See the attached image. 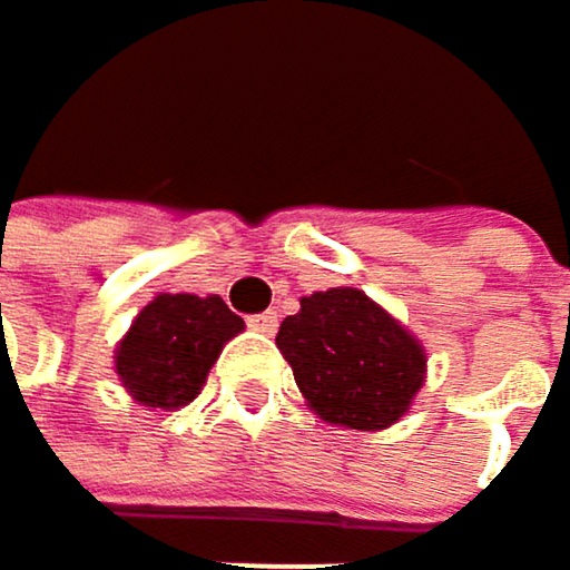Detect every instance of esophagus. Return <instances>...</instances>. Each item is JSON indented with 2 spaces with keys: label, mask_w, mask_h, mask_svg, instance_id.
Segmentation results:
<instances>
[{
  "label": "esophagus",
  "mask_w": 570,
  "mask_h": 570,
  "mask_svg": "<svg viewBox=\"0 0 570 570\" xmlns=\"http://www.w3.org/2000/svg\"><path fill=\"white\" fill-rule=\"evenodd\" d=\"M247 323L257 330V333H277V313L274 309H267V313H254V316H247Z\"/></svg>",
  "instance_id": "esophagus-1"
}]
</instances>
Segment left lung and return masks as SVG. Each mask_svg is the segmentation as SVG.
Returning <instances> with one entry per match:
<instances>
[{
  "label": "left lung",
  "mask_w": 570,
  "mask_h": 570,
  "mask_svg": "<svg viewBox=\"0 0 570 570\" xmlns=\"http://www.w3.org/2000/svg\"><path fill=\"white\" fill-rule=\"evenodd\" d=\"M277 346L316 415L350 429L393 425L425 380L422 346L353 286L303 296Z\"/></svg>",
  "instance_id": "obj_1"
}]
</instances>
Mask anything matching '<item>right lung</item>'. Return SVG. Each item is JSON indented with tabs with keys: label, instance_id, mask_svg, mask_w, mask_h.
<instances>
[{
	"label": "right lung",
	"instance_id": "right-lung-1",
	"mask_svg": "<svg viewBox=\"0 0 570 570\" xmlns=\"http://www.w3.org/2000/svg\"><path fill=\"white\" fill-rule=\"evenodd\" d=\"M240 330L244 320L220 296L161 293L131 323L115 370L141 405L177 409L200 393L224 343Z\"/></svg>",
	"mask_w": 570,
	"mask_h": 570
}]
</instances>
